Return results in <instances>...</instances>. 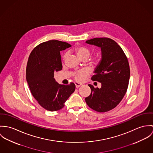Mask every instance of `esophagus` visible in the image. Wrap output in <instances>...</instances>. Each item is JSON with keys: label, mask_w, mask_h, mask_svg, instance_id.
<instances>
[{"label": "esophagus", "mask_w": 153, "mask_h": 153, "mask_svg": "<svg viewBox=\"0 0 153 153\" xmlns=\"http://www.w3.org/2000/svg\"><path fill=\"white\" fill-rule=\"evenodd\" d=\"M75 85H76V88H79V87H80V86H82V84L79 83H75Z\"/></svg>", "instance_id": "obj_1"}]
</instances>
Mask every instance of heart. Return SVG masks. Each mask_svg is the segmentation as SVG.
Here are the masks:
<instances>
[{"label": "heart", "instance_id": "b5f03b06", "mask_svg": "<svg viewBox=\"0 0 153 153\" xmlns=\"http://www.w3.org/2000/svg\"><path fill=\"white\" fill-rule=\"evenodd\" d=\"M75 51L77 55L78 56V57L82 60H84V59L87 60L91 54L90 50L83 46H77L75 48ZM67 56H68L67 53L65 54L64 59L66 58ZM101 60H102V56L98 54H96L94 57H93L91 59V63L93 65L97 66L100 63ZM87 74L88 73L87 71H85V70H81L74 75V79L78 82L83 81L85 79V76H87Z\"/></svg>", "mask_w": 153, "mask_h": 153}]
</instances>
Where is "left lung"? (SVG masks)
<instances>
[{
	"label": "left lung",
	"mask_w": 153,
	"mask_h": 153,
	"mask_svg": "<svg viewBox=\"0 0 153 153\" xmlns=\"http://www.w3.org/2000/svg\"><path fill=\"white\" fill-rule=\"evenodd\" d=\"M86 43L101 48L102 61L91 80L102 83V87L88 85L91 91L85 100L91 109L107 112L115 108L127 92L130 75L128 59L121 48L111 39L96 37Z\"/></svg>",
	"instance_id": "1"
}]
</instances>
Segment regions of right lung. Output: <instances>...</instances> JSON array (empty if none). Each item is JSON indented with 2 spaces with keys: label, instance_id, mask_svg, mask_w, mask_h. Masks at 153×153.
I'll use <instances>...</instances> for the list:
<instances>
[{
  "label": "right lung",
  "instance_id": "1",
  "mask_svg": "<svg viewBox=\"0 0 153 153\" xmlns=\"http://www.w3.org/2000/svg\"><path fill=\"white\" fill-rule=\"evenodd\" d=\"M70 46L57 40L45 42L34 48L28 59L26 76L31 93L43 108L50 111L63 108L76 88L74 83L60 85L54 79V73L63 68L60 51Z\"/></svg>",
  "mask_w": 153,
  "mask_h": 153
}]
</instances>
